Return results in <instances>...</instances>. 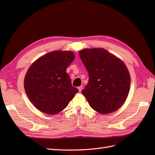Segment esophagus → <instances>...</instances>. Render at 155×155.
I'll return each instance as SVG.
<instances>
[{
    "label": "esophagus",
    "instance_id": "1",
    "mask_svg": "<svg viewBox=\"0 0 155 155\" xmlns=\"http://www.w3.org/2000/svg\"><path fill=\"white\" fill-rule=\"evenodd\" d=\"M83 86H80V87H78V91H79L80 93H81V92L82 91V90H83Z\"/></svg>",
    "mask_w": 155,
    "mask_h": 155
}]
</instances>
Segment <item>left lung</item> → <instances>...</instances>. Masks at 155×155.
I'll use <instances>...</instances> for the list:
<instances>
[{
	"label": "left lung",
	"mask_w": 155,
	"mask_h": 155,
	"mask_svg": "<svg viewBox=\"0 0 155 155\" xmlns=\"http://www.w3.org/2000/svg\"><path fill=\"white\" fill-rule=\"evenodd\" d=\"M89 79L82 94L91 107L101 114L113 113L126 101L130 77L124 62L103 48L78 52Z\"/></svg>",
	"instance_id": "obj_1"
}]
</instances>
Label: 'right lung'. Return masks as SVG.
Instances as JSON below:
<instances>
[{
	"instance_id": "right-lung-1",
	"label": "right lung",
	"mask_w": 155,
	"mask_h": 155,
	"mask_svg": "<svg viewBox=\"0 0 155 155\" xmlns=\"http://www.w3.org/2000/svg\"><path fill=\"white\" fill-rule=\"evenodd\" d=\"M71 51L49 52L37 59L25 74V90L29 100L45 114H58L78 93L67 68L74 59Z\"/></svg>"
}]
</instances>
